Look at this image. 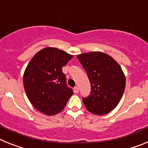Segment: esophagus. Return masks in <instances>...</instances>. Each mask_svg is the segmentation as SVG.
Wrapping results in <instances>:
<instances>
[{
	"label": "esophagus",
	"instance_id": "1",
	"mask_svg": "<svg viewBox=\"0 0 148 148\" xmlns=\"http://www.w3.org/2000/svg\"><path fill=\"white\" fill-rule=\"evenodd\" d=\"M74 93H78V92H79V87L78 86L74 87Z\"/></svg>",
	"mask_w": 148,
	"mask_h": 148
}]
</instances>
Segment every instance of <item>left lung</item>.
I'll use <instances>...</instances> for the list:
<instances>
[{
  "label": "left lung",
  "mask_w": 148,
  "mask_h": 148,
  "mask_svg": "<svg viewBox=\"0 0 148 148\" xmlns=\"http://www.w3.org/2000/svg\"><path fill=\"white\" fill-rule=\"evenodd\" d=\"M87 72L91 93L83 101L88 111L106 115L119 104L125 89L126 78L119 64L103 52H90L77 56Z\"/></svg>",
  "instance_id": "1"
}]
</instances>
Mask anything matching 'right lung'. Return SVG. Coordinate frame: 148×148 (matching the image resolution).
I'll list each match as a JSON object with an SVG mask.
<instances>
[{"mask_svg": "<svg viewBox=\"0 0 148 148\" xmlns=\"http://www.w3.org/2000/svg\"><path fill=\"white\" fill-rule=\"evenodd\" d=\"M72 58L50 47L37 52L28 63L23 76L24 88L31 104L40 112L47 115L60 112L74 94L62 71Z\"/></svg>", "mask_w": 148, "mask_h": 148, "instance_id": "1", "label": "right lung"}]
</instances>
